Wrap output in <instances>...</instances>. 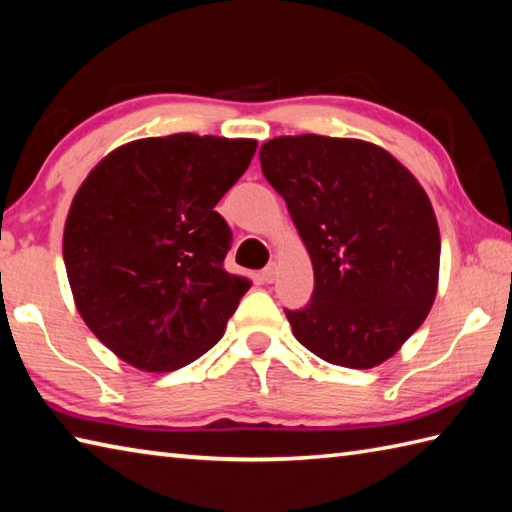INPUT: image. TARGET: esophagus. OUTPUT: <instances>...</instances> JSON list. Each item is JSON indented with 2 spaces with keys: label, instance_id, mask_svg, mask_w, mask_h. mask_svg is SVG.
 Wrapping results in <instances>:
<instances>
[{
  "label": "esophagus",
  "instance_id": "1",
  "mask_svg": "<svg viewBox=\"0 0 512 512\" xmlns=\"http://www.w3.org/2000/svg\"><path fill=\"white\" fill-rule=\"evenodd\" d=\"M275 277H277V266H275V264H268V266L262 270V273H259V279H262L264 284H273Z\"/></svg>",
  "mask_w": 512,
  "mask_h": 512
}]
</instances>
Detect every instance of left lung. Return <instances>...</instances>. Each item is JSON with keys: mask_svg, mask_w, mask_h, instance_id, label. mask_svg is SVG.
I'll list each match as a JSON object with an SVG mask.
<instances>
[{"mask_svg": "<svg viewBox=\"0 0 512 512\" xmlns=\"http://www.w3.org/2000/svg\"><path fill=\"white\" fill-rule=\"evenodd\" d=\"M259 162L313 262V299L286 310L297 342L335 366L386 362L437 295L442 242L426 190L364 139L275 137Z\"/></svg>", "mask_w": 512, "mask_h": 512, "instance_id": "8db88e82", "label": "left lung"}]
</instances>
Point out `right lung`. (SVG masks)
<instances>
[{
  "label": "right lung",
  "instance_id": "1",
  "mask_svg": "<svg viewBox=\"0 0 512 512\" xmlns=\"http://www.w3.org/2000/svg\"><path fill=\"white\" fill-rule=\"evenodd\" d=\"M255 148L193 133L135 139L79 186L64 226L68 284L86 326L126 364L170 373L222 339L250 279L224 268L230 228L213 208Z\"/></svg>",
  "mask_w": 512,
  "mask_h": 512
}]
</instances>
